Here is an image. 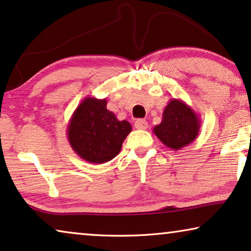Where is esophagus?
<instances>
[{
	"label": "esophagus",
	"instance_id": "obj_1",
	"mask_svg": "<svg viewBox=\"0 0 251 251\" xmlns=\"http://www.w3.org/2000/svg\"><path fill=\"white\" fill-rule=\"evenodd\" d=\"M134 128L138 130H146L148 128V123L146 120L138 119L136 120V122H134Z\"/></svg>",
	"mask_w": 251,
	"mask_h": 251
}]
</instances>
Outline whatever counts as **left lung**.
I'll use <instances>...</instances> for the list:
<instances>
[{"mask_svg":"<svg viewBox=\"0 0 251 251\" xmlns=\"http://www.w3.org/2000/svg\"><path fill=\"white\" fill-rule=\"evenodd\" d=\"M201 119L183 100L173 99L163 111L162 122L152 129L155 136L173 151L188 146L198 137Z\"/></svg>","mask_w":251,"mask_h":251,"instance_id":"1","label":"left lung"}]
</instances>
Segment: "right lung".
<instances>
[{"label":"right lung","instance_id":"right-lung-1","mask_svg":"<svg viewBox=\"0 0 251 251\" xmlns=\"http://www.w3.org/2000/svg\"><path fill=\"white\" fill-rule=\"evenodd\" d=\"M106 104V99L86 97L75 108L67 128L69 144L75 154L95 164L113 159L132 130L128 121H119Z\"/></svg>","mask_w":251,"mask_h":251}]
</instances>
